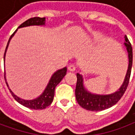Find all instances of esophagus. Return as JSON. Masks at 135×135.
Returning <instances> with one entry per match:
<instances>
[{
  "instance_id": "esophagus-1",
  "label": "esophagus",
  "mask_w": 135,
  "mask_h": 135,
  "mask_svg": "<svg viewBox=\"0 0 135 135\" xmlns=\"http://www.w3.org/2000/svg\"><path fill=\"white\" fill-rule=\"evenodd\" d=\"M68 69H69V70L71 71H74L76 70V66L74 64H71L69 66Z\"/></svg>"
}]
</instances>
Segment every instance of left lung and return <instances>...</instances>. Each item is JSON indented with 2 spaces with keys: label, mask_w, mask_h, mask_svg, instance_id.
<instances>
[{
  "label": "left lung",
  "mask_w": 135,
  "mask_h": 135,
  "mask_svg": "<svg viewBox=\"0 0 135 135\" xmlns=\"http://www.w3.org/2000/svg\"><path fill=\"white\" fill-rule=\"evenodd\" d=\"M124 38L126 41L124 42V45L127 50L129 57V66L124 81L118 90L113 93L108 95H97L91 93L84 87L82 75L79 73L76 74L77 81L75 90V95L77 103L83 108L91 111H100L107 109L116 104L124 94L129 82L133 58L132 45L126 35L124 36Z\"/></svg>",
  "instance_id": "left-lung-1"
}]
</instances>
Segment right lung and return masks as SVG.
I'll list each match as a JSON object with an SVG mask.
<instances>
[{
  "label": "right lung",
  "instance_id": "1",
  "mask_svg": "<svg viewBox=\"0 0 135 135\" xmlns=\"http://www.w3.org/2000/svg\"><path fill=\"white\" fill-rule=\"evenodd\" d=\"M45 18H40V17H33L27 20L26 22L24 23H22V25L19 26L18 28L25 27H29V26H34V25H45ZM18 30V29H17ZM16 30L14 32H13L11 36L10 37V38L8 40V42L7 43V46L6 47L4 53V61H5V57H6V53L7 50L8 46L9 45L11 39L12 38V37L14 35V34L16 33V32L17 31ZM66 71H67V68L64 67L59 69V70L56 71L55 73L53 74L51 78H50V81L47 84V87L45 89L44 92L35 99L33 100H24L20 98L18 96H16V95H14L12 91L11 90V89L8 88V85L6 82V73L4 74V78L6 80V83L7 85L8 88L10 90L11 93L12 95V96L13 97V98L16 100V101L19 103L20 104H22V105H24L25 107L28 108H31V109H35V110H41V109H44L47 106H49L52 102L53 100V97H54V94H55V88L57 85H59L60 82L61 81L62 79L64 77V76L66 74Z\"/></svg>",
  "mask_w": 135,
  "mask_h": 135
}]
</instances>
